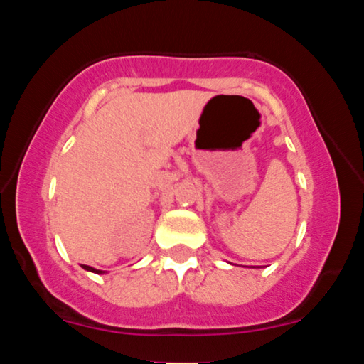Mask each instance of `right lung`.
<instances>
[{"label":"right lung","instance_id":"right-lung-1","mask_svg":"<svg viewBox=\"0 0 364 364\" xmlns=\"http://www.w3.org/2000/svg\"><path fill=\"white\" fill-rule=\"evenodd\" d=\"M83 269H85V270H89V272H95V274H102V270H95V269H92V267H89V265H83Z\"/></svg>","mask_w":364,"mask_h":364}]
</instances>
